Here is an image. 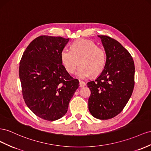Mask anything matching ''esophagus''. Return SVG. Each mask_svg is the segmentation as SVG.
Instances as JSON below:
<instances>
[{
	"instance_id": "34e87169",
	"label": "esophagus",
	"mask_w": 151,
	"mask_h": 151,
	"mask_svg": "<svg viewBox=\"0 0 151 151\" xmlns=\"http://www.w3.org/2000/svg\"><path fill=\"white\" fill-rule=\"evenodd\" d=\"M86 85V83H84V81H79V86H80L81 88H83V87L85 86Z\"/></svg>"
}]
</instances>
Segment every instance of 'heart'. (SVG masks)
I'll list each match as a JSON object with an SVG mask.
<instances>
[{"label":"heart","mask_w":151,"mask_h":151,"mask_svg":"<svg viewBox=\"0 0 151 151\" xmlns=\"http://www.w3.org/2000/svg\"><path fill=\"white\" fill-rule=\"evenodd\" d=\"M61 62L65 69L71 74L79 64L76 75L85 79L96 76L103 71L106 63V54L103 49L98 47L91 40L79 39L72 44L71 49L64 47L60 53Z\"/></svg>","instance_id":"obj_1"}]
</instances>
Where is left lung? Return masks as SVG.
<instances>
[{
    "label": "left lung",
    "mask_w": 151,
    "mask_h": 151,
    "mask_svg": "<svg viewBox=\"0 0 151 151\" xmlns=\"http://www.w3.org/2000/svg\"><path fill=\"white\" fill-rule=\"evenodd\" d=\"M98 37L107 58L101 74L87 84L91 91L88 109L93 117L104 120L119 114L128 103L135 84V65L129 52L116 40Z\"/></svg>",
    "instance_id": "1"
}]
</instances>
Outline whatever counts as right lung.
I'll return each mask as SVG.
<instances>
[{
    "mask_svg": "<svg viewBox=\"0 0 151 151\" xmlns=\"http://www.w3.org/2000/svg\"><path fill=\"white\" fill-rule=\"evenodd\" d=\"M69 39L41 35L29 44L19 67L23 99L34 114L55 121L67 112L79 82L73 78L61 62V51Z\"/></svg>",
    "mask_w": 151,
    "mask_h": 151,
    "instance_id": "add662e5",
    "label": "right lung"
}]
</instances>
